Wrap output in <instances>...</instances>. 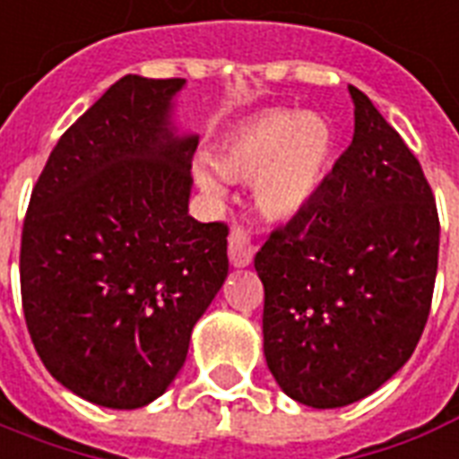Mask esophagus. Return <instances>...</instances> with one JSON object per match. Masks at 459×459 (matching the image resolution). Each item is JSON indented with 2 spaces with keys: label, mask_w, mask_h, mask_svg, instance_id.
Masks as SVG:
<instances>
[{
  "label": "esophagus",
  "mask_w": 459,
  "mask_h": 459,
  "mask_svg": "<svg viewBox=\"0 0 459 459\" xmlns=\"http://www.w3.org/2000/svg\"><path fill=\"white\" fill-rule=\"evenodd\" d=\"M253 255H255V244L251 241L248 232L244 227H234L230 232V263L234 267L251 265Z\"/></svg>",
  "instance_id": "esophagus-1"
}]
</instances>
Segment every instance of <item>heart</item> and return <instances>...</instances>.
Segmentation results:
<instances>
[{
    "mask_svg": "<svg viewBox=\"0 0 459 459\" xmlns=\"http://www.w3.org/2000/svg\"><path fill=\"white\" fill-rule=\"evenodd\" d=\"M336 137L327 118L317 113H267L225 139L215 166L227 178L255 175V201L270 215H296L315 199L329 175ZM199 185L220 194L218 172L199 160Z\"/></svg>",
    "mask_w": 459,
    "mask_h": 459,
    "instance_id": "b5f03b06",
    "label": "heart"
}]
</instances>
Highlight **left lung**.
I'll use <instances>...</instances> for the list:
<instances>
[{
	"instance_id": "8db88e82",
	"label": "left lung",
	"mask_w": 459,
	"mask_h": 459,
	"mask_svg": "<svg viewBox=\"0 0 459 459\" xmlns=\"http://www.w3.org/2000/svg\"><path fill=\"white\" fill-rule=\"evenodd\" d=\"M353 142L255 253L263 351L293 401L343 408L415 353L438 267V211L420 160L358 87Z\"/></svg>"
}]
</instances>
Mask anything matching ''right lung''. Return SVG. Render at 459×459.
Segmentation results:
<instances>
[{
	"label": "right lung",
	"instance_id": "1",
	"mask_svg": "<svg viewBox=\"0 0 459 459\" xmlns=\"http://www.w3.org/2000/svg\"><path fill=\"white\" fill-rule=\"evenodd\" d=\"M182 87L111 84L61 134L25 212L21 299L35 351L104 408L166 394L230 270L225 222L189 215L199 137L170 123Z\"/></svg>",
	"mask_w": 459,
	"mask_h": 459
}]
</instances>
